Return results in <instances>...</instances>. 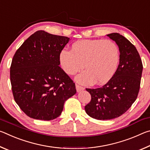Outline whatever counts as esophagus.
Masks as SVG:
<instances>
[{
    "label": "esophagus",
    "mask_w": 150,
    "mask_h": 150,
    "mask_svg": "<svg viewBox=\"0 0 150 150\" xmlns=\"http://www.w3.org/2000/svg\"><path fill=\"white\" fill-rule=\"evenodd\" d=\"M85 88L81 87V86L79 85H76V90H77V92H80V91L84 90Z\"/></svg>",
    "instance_id": "esophagus-1"
}]
</instances>
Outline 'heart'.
Here are the masks:
<instances>
[{"label":"heart","mask_w":150,"mask_h":150,"mask_svg":"<svg viewBox=\"0 0 150 150\" xmlns=\"http://www.w3.org/2000/svg\"><path fill=\"white\" fill-rule=\"evenodd\" d=\"M60 65L68 75H75L85 67L87 69L76 76L82 85H105L117 70L120 62L118 45L103 40H82L73 43L71 50L64 49L59 55Z\"/></svg>","instance_id":"obj_1"}]
</instances>
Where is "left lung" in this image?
I'll use <instances>...</instances> for the list:
<instances>
[{"instance_id": "obj_1", "label": "left lung", "mask_w": 150, "mask_h": 150, "mask_svg": "<svg viewBox=\"0 0 150 150\" xmlns=\"http://www.w3.org/2000/svg\"><path fill=\"white\" fill-rule=\"evenodd\" d=\"M118 45L120 62L115 74L102 87L86 88L91 100L85 106L87 115L96 120H111L123 115L138 96L143 65L136 47L118 33L108 34Z\"/></svg>"}]
</instances>
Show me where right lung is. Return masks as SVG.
I'll return each instance as SVG.
<instances>
[{"label":"right lung","mask_w":150,"mask_h":150,"mask_svg":"<svg viewBox=\"0 0 150 150\" xmlns=\"http://www.w3.org/2000/svg\"><path fill=\"white\" fill-rule=\"evenodd\" d=\"M69 38L35 32L15 53L11 66L14 98L29 117L51 120L62 114L75 85L59 67V55Z\"/></svg>","instance_id":"add662e5"}]
</instances>
